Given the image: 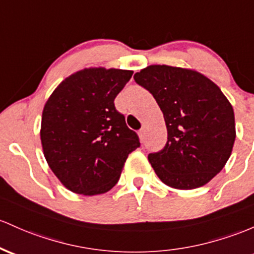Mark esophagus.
Wrapping results in <instances>:
<instances>
[{"mask_svg": "<svg viewBox=\"0 0 254 254\" xmlns=\"http://www.w3.org/2000/svg\"><path fill=\"white\" fill-rule=\"evenodd\" d=\"M138 136H140V140L143 142L144 141V127H141L140 131H138Z\"/></svg>", "mask_w": 254, "mask_h": 254, "instance_id": "obj_1", "label": "esophagus"}]
</instances>
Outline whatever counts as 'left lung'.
<instances>
[{"instance_id":"obj_1","label":"left lung","mask_w":254,"mask_h":254,"mask_svg":"<svg viewBox=\"0 0 254 254\" xmlns=\"http://www.w3.org/2000/svg\"><path fill=\"white\" fill-rule=\"evenodd\" d=\"M133 79L158 102L168 129L163 149L148 160L161 182L176 189L206 185L224 168L235 141L230 102L212 80L193 69L150 65Z\"/></svg>"}]
</instances>
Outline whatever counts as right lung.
I'll use <instances>...</instances> for the list:
<instances>
[{
	"instance_id": "1",
	"label": "right lung",
	"mask_w": 254,
	"mask_h": 254,
	"mask_svg": "<svg viewBox=\"0 0 254 254\" xmlns=\"http://www.w3.org/2000/svg\"><path fill=\"white\" fill-rule=\"evenodd\" d=\"M133 72L84 68L53 91L42 113L41 141L49 168L66 188L97 195L112 189L138 136L114 99Z\"/></svg>"
}]
</instances>
